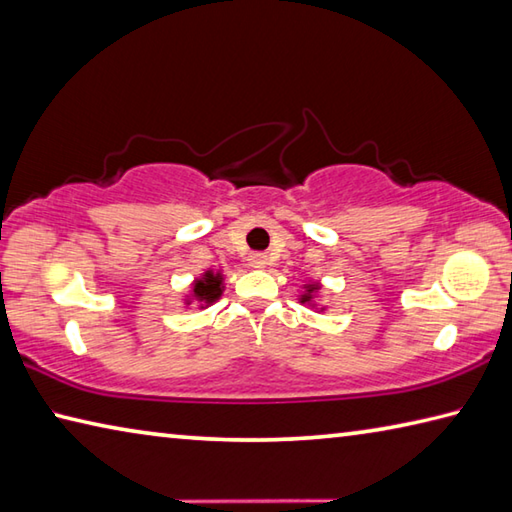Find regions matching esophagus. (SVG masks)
<instances>
[{"label":"esophagus","mask_w":512,"mask_h":512,"mask_svg":"<svg viewBox=\"0 0 512 512\" xmlns=\"http://www.w3.org/2000/svg\"><path fill=\"white\" fill-rule=\"evenodd\" d=\"M265 263H267L265 254H252V256H249V265H254V267H263Z\"/></svg>","instance_id":"esophagus-1"}]
</instances>
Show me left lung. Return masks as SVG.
<instances>
[{"mask_svg":"<svg viewBox=\"0 0 512 512\" xmlns=\"http://www.w3.org/2000/svg\"><path fill=\"white\" fill-rule=\"evenodd\" d=\"M312 289H314V287H312ZM312 289H310V292H312ZM307 298H310V296H303V303L307 301Z\"/></svg>","mask_w":512,"mask_h":512,"instance_id":"left-lung-1","label":"left lung"}]
</instances>
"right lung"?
<instances>
[{
    "instance_id": "right-lung-1",
    "label": "right lung",
    "mask_w": 512,
    "mask_h": 512,
    "mask_svg": "<svg viewBox=\"0 0 512 512\" xmlns=\"http://www.w3.org/2000/svg\"><path fill=\"white\" fill-rule=\"evenodd\" d=\"M194 292H196L198 298H205V301L211 303V301H214V298L220 296V276L218 274L216 276L214 274H205V278L196 283Z\"/></svg>"
}]
</instances>
